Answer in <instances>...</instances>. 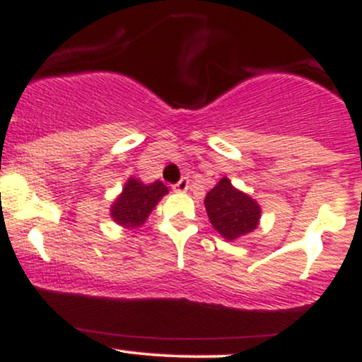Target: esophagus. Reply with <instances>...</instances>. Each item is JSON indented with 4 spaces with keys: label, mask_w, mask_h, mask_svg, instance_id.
<instances>
[{
    "label": "esophagus",
    "mask_w": 362,
    "mask_h": 362,
    "mask_svg": "<svg viewBox=\"0 0 362 362\" xmlns=\"http://www.w3.org/2000/svg\"><path fill=\"white\" fill-rule=\"evenodd\" d=\"M187 189H189V178L187 177L180 178L177 184H173V190H175V192H185Z\"/></svg>",
    "instance_id": "obj_1"
}]
</instances>
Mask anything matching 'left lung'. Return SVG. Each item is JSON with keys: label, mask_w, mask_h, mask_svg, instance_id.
I'll return each mask as SVG.
<instances>
[{"label": "left lung", "mask_w": 362, "mask_h": 362, "mask_svg": "<svg viewBox=\"0 0 362 362\" xmlns=\"http://www.w3.org/2000/svg\"><path fill=\"white\" fill-rule=\"evenodd\" d=\"M209 221L226 240H236L255 230L260 207L247 194L236 190L226 177L209 190L204 199Z\"/></svg>", "instance_id": "1"}]
</instances>
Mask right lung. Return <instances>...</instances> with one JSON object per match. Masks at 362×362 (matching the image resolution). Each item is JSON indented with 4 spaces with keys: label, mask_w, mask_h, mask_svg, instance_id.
I'll return each mask as SVG.
<instances>
[{
    "label": "right lung",
    "mask_w": 362,
    "mask_h": 362,
    "mask_svg": "<svg viewBox=\"0 0 362 362\" xmlns=\"http://www.w3.org/2000/svg\"><path fill=\"white\" fill-rule=\"evenodd\" d=\"M167 192L168 189L160 180L144 185L136 178H129L122 194L112 206V218L115 223L126 228L139 226L146 221L149 213L155 209L156 202Z\"/></svg>",
    "instance_id": "obj_1"
}]
</instances>
